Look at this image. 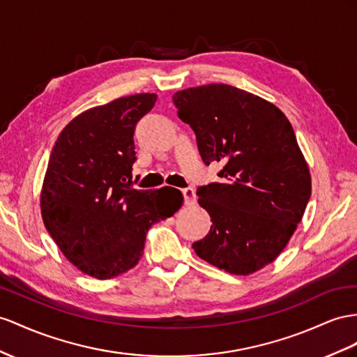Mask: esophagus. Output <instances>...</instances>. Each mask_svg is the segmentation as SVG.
Returning a JSON list of instances; mask_svg holds the SVG:
<instances>
[{"label":"esophagus","mask_w":357,"mask_h":357,"mask_svg":"<svg viewBox=\"0 0 357 357\" xmlns=\"http://www.w3.org/2000/svg\"><path fill=\"white\" fill-rule=\"evenodd\" d=\"M182 195H184V202H185V205H195L196 204V200H197V197H196V193H195V190L193 188H184L182 190Z\"/></svg>","instance_id":"esophagus-1"}]
</instances>
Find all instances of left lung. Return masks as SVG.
I'll return each mask as SVG.
<instances>
[{
    "label": "left lung",
    "mask_w": 357,
    "mask_h": 357,
    "mask_svg": "<svg viewBox=\"0 0 357 357\" xmlns=\"http://www.w3.org/2000/svg\"><path fill=\"white\" fill-rule=\"evenodd\" d=\"M173 104L222 182L197 188L211 229L193 249L231 274L248 276L285 249L310 197V173L294 130L268 100L227 84L176 91Z\"/></svg>",
    "instance_id": "8db88e82"
}]
</instances>
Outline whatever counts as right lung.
Here are the masks:
<instances>
[{
	"label": "right lung",
	"mask_w": 357,
	"mask_h": 357,
	"mask_svg": "<svg viewBox=\"0 0 357 357\" xmlns=\"http://www.w3.org/2000/svg\"><path fill=\"white\" fill-rule=\"evenodd\" d=\"M157 100L139 93L78 114L63 128L45 173V227L69 262L100 280L137 266L146 234L184 197L176 188L135 190L134 130Z\"/></svg>",
	"instance_id": "obj_1"
}]
</instances>
